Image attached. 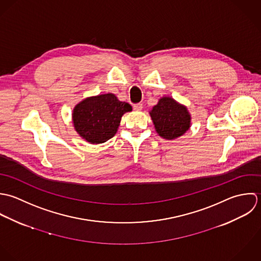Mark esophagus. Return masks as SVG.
<instances>
[{"label": "esophagus", "instance_id": "esophagus-1", "mask_svg": "<svg viewBox=\"0 0 261 261\" xmlns=\"http://www.w3.org/2000/svg\"><path fill=\"white\" fill-rule=\"evenodd\" d=\"M142 108H143L142 104L133 105V109H134L135 111H141V110H142Z\"/></svg>", "mask_w": 261, "mask_h": 261}]
</instances>
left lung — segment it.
Here are the masks:
<instances>
[{"mask_svg":"<svg viewBox=\"0 0 261 261\" xmlns=\"http://www.w3.org/2000/svg\"><path fill=\"white\" fill-rule=\"evenodd\" d=\"M149 115L157 134L166 140L182 136L192 125V116L188 108L171 97L160 98Z\"/></svg>","mask_w":261,"mask_h":261,"instance_id":"obj_1","label":"left lung"}]
</instances>
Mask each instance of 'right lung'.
Wrapping results in <instances>:
<instances>
[{
  "label": "right lung",
  "mask_w": 261,
  "mask_h": 261,
  "mask_svg": "<svg viewBox=\"0 0 261 261\" xmlns=\"http://www.w3.org/2000/svg\"><path fill=\"white\" fill-rule=\"evenodd\" d=\"M131 111V105L108 93L84 99L75 105L71 117L76 133L85 141L101 144L115 136L122 116Z\"/></svg>",
  "instance_id": "right-lung-1"
}]
</instances>
